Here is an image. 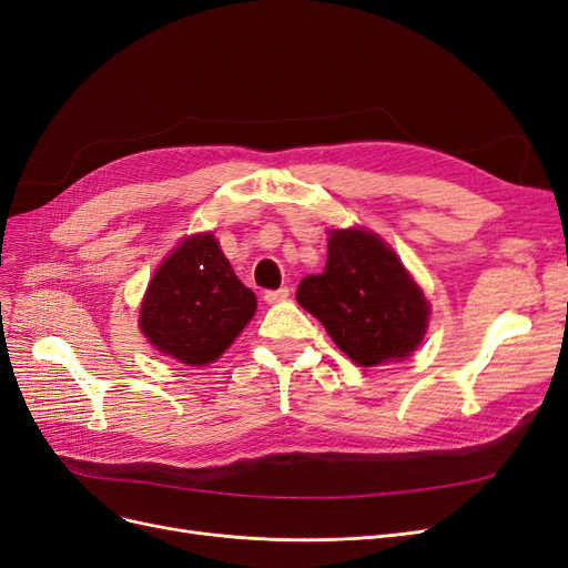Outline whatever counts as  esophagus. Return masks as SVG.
<instances>
[{
    "mask_svg": "<svg viewBox=\"0 0 568 568\" xmlns=\"http://www.w3.org/2000/svg\"><path fill=\"white\" fill-rule=\"evenodd\" d=\"M287 297H290V290H287V287L266 290V292H264V302H266V304H278V302H285Z\"/></svg>",
    "mask_w": 568,
    "mask_h": 568,
    "instance_id": "1",
    "label": "esophagus"
}]
</instances>
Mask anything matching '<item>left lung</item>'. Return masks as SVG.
<instances>
[{"label": "left lung", "mask_w": 568, "mask_h": 568, "mask_svg": "<svg viewBox=\"0 0 568 568\" xmlns=\"http://www.w3.org/2000/svg\"><path fill=\"white\" fill-rule=\"evenodd\" d=\"M297 302L363 368L410 356L427 333L423 290L396 252L363 229L331 231L325 268L300 283Z\"/></svg>", "instance_id": "8db88e82"}]
</instances>
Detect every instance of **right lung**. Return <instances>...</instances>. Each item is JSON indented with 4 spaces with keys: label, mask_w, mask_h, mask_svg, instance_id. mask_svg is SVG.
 I'll list each match as a JSON object with an SVG mask.
<instances>
[{
    "label": "right lung",
    "mask_w": 568,
    "mask_h": 568,
    "mask_svg": "<svg viewBox=\"0 0 568 568\" xmlns=\"http://www.w3.org/2000/svg\"><path fill=\"white\" fill-rule=\"evenodd\" d=\"M257 311L212 233H197L160 264L145 290L139 325L164 356L207 365L222 356Z\"/></svg>",
    "instance_id": "add662e5"
}]
</instances>
